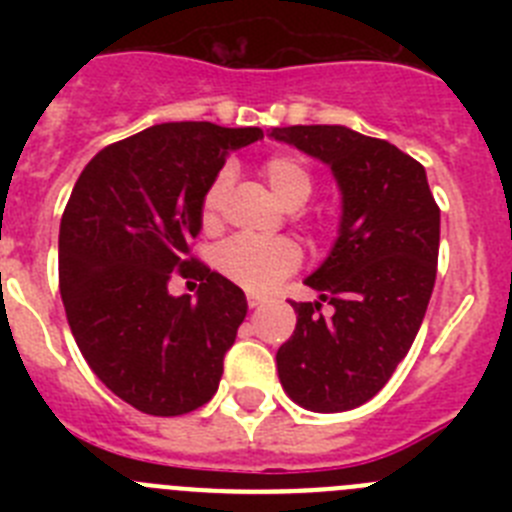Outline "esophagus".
<instances>
[{
  "label": "esophagus",
  "instance_id": "34e87169",
  "mask_svg": "<svg viewBox=\"0 0 512 512\" xmlns=\"http://www.w3.org/2000/svg\"><path fill=\"white\" fill-rule=\"evenodd\" d=\"M261 305H264V300H261L259 295H248V307H251V310H256V307Z\"/></svg>",
  "mask_w": 512,
  "mask_h": 512
}]
</instances>
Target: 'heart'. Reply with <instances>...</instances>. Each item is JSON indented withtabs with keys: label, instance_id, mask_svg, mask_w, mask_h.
Returning <instances> with one entry per match:
<instances>
[{
	"label": "heart",
	"instance_id": "obj_1",
	"mask_svg": "<svg viewBox=\"0 0 512 512\" xmlns=\"http://www.w3.org/2000/svg\"><path fill=\"white\" fill-rule=\"evenodd\" d=\"M271 192L287 210H300L312 194V176L300 158L274 153L261 166ZM230 184L228 171H220L202 194L200 217L205 228L217 223V210ZM302 251L289 238H251L233 235L215 251V266L225 279L248 292H269L300 266Z\"/></svg>",
	"mask_w": 512,
	"mask_h": 512
}]
</instances>
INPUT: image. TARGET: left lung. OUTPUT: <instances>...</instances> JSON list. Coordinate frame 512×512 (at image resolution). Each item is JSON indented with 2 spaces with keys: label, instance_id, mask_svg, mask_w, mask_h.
Listing matches in <instances>:
<instances>
[{
  "label": "left lung",
  "instance_id": "1",
  "mask_svg": "<svg viewBox=\"0 0 512 512\" xmlns=\"http://www.w3.org/2000/svg\"><path fill=\"white\" fill-rule=\"evenodd\" d=\"M271 138L330 166L341 223L328 259L305 279L315 302H292L295 333L277 351L284 392L312 413H343L390 382L436 284L441 210L425 169L387 140L343 125L274 128ZM323 301L334 315L319 312Z\"/></svg>",
  "mask_w": 512,
  "mask_h": 512
}]
</instances>
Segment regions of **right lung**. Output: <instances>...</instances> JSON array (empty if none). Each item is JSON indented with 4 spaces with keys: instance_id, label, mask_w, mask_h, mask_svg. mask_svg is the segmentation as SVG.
<instances>
[{
    "instance_id": "right-lung-1",
    "label": "right lung",
    "mask_w": 512,
    "mask_h": 512,
    "mask_svg": "<svg viewBox=\"0 0 512 512\" xmlns=\"http://www.w3.org/2000/svg\"><path fill=\"white\" fill-rule=\"evenodd\" d=\"M259 128L164 122L84 166L58 233V282L81 356L110 392L148 415H184L217 392L248 312L223 274L189 259L202 194ZM171 270L201 282L168 295Z\"/></svg>"
}]
</instances>
